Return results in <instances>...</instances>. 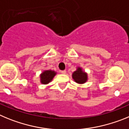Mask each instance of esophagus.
I'll return each mask as SVG.
<instances>
[{
    "instance_id": "1",
    "label": "esophagus",
    "mask_w": 129,
    "mask_h": 129,
    "mask_svg": "<svg viewBox=\"0 0 129 129\" xmlns=\"http://www.w3.org/2000/svg\"><path fill=\"white\" fill-rule=\"evenodd\" d=\"M60 73H62V74H66V71L63 70V71H60Z\"/></svg>"
}]
</instances>
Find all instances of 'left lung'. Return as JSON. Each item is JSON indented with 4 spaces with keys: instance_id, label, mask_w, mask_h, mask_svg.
Masks as SVG:
<instances>
[{
    "instance_id": "1",
    "label": "left lung",
    "mask_w": 129,
    "mask_h": 129,
    "mask_svg": "<svg viewBox=\"0 0 129 129\" xmlns=\"http://www.w3.org/2000/svg\"><path fill=\"white\" fill-rule=\"evenodd\" d=\"M72 78L76 83L78 84H83L87 81V73L83 71L82 67H78L76 70L72 74Z\"/></svg>"
}]
</instances>
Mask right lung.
<instances>
[{"mask_svg": "<svg viewBox=\"0 0 129 129\" xmlns=\"http://www.w3.org/2000/svg\"><path fill=\"white\" fill-rule=\"evenodd\" d=\"M56 75V72L52 70H45L40 74V82L42 84H48L53 80V78Z\"/></svg>", "mask_w": 129, "mask_h": 129, "instance_id": "add662e5", "label": "right lung"}]
</instances>
